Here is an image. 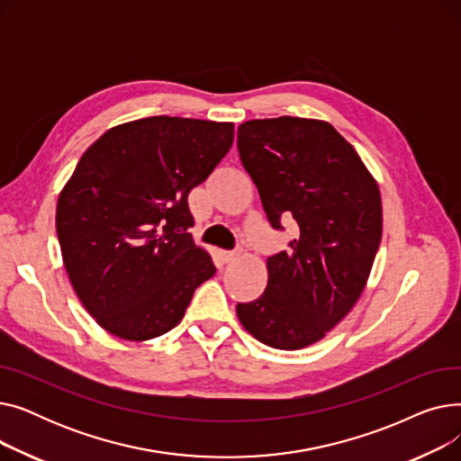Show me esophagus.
Masks as SVG:
<instances>
[{"label": "esophagus", "mask_w": 461, "mask_h": 461, "mask_svg": "<svg viewBox=\"0 0 461 461\" xmlns=\"http://www.w3.org/2000/svg\"><path fill=\"white\" fill-rule=\"evenodd\" d=\"M216 256H218V261H221V263H231L237 258L235 252H228V250H218Z\"/></svg>", "instance_id": "obj_1"}]
</instances>
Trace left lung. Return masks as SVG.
<instances>
[{
	"label": "left lung",
	"instance_id": "left-lung-1",
	"mask_svg": "<svg viewBox=\"0 0 461 461\" xmlns=\"http://www.w3.org/2000/svg\"><path fill=\"white\" fill-rule=\"evenodd\" d=\"M239 158L267 221L297 235L267 258L261 297L237 316L261 344L301 349L346 318L366 285L381 243V196L366 166L336 129L303 117L254 119L237 129Z\"/></svg>",
	"mask_w": 461,
	"mask_h": 461
}]
</instances>
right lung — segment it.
Here are the masks:
<instances>
[{
    "instance_id": "1",
    "label": "right lung",
    "mask_w": 461,
    "mask_h": 461,
    "mask_svg": "<svg viewBox=\"0 0 461 461\" xmlns=\"http://www.w3.org/2000/svg\"><path fill=\"white\" fill-rule=\"evenodd\" d=\"M233 123L153 115L104 132L59 194L56 230L82 304L123 340L174 329L214 275L188 192L230 151Z\"/></svg>"
}]
</instances>
